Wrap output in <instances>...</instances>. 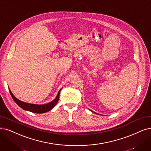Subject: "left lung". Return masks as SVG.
<instances>
[{"instance_id":"8db88e82","label":"left lung","mask_w":151,"mask_h":151,"mask_svg":"<svg viewBox=\"0 0 151 151\" xmlns=\"http://www.w3.org/2000/svg\"><path fill=\"white\" fill-rule=\"evenodd\" d=\"M89 110H90V109H89ZM90 111H92V112H93V111H92V110H90ZM93 113H95V112H93ZM97 114H98V113H97Z\"/></svg>"}]
</instances>
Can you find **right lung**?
<instances>
[{
    "label": "right lung",
    "mask_w": 151,
    "mask_h": 151,
    "mask_svg": "<svg viewBox=\"0 0 151 151\" xmlns=\"http://www.w3.org/2000/svg\"><path fill=\"white\" fill-rule=\"evenodd\" d=\"M9 89L10 93L12 96V97L13 100L15 101V102L18 105L22 108V109L25 110L26 111H30V112H33L35 113H46V112H47V111L51 110L52 108L56 106V105L57 104L58 101L59 100L60 92H61L62 88L59 90V91L55 99H54L52 101L50 102V103L44 104V105L28 104V103H26V102L22 101L18 99H17L15 96L13 95V93H12L10 88H9Z\"/></svg>",
    "instance_id": "obj_1"
}]
</instances>
